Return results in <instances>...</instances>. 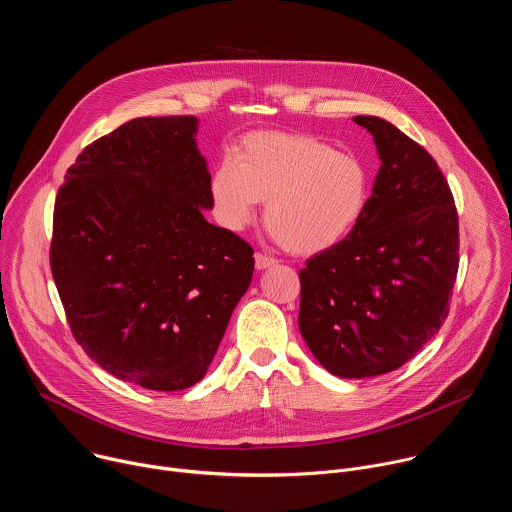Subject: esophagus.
<instances>
[{"instance_id":"esophagus-1","label":"esophagus","mask_w":512,"mask_h":512,"mask_svg":"<svg viewBox=\"0 0 512 512\" xmlns=\"http://www.w3.org/2000/svg\"><path fill=\"white\" fill-rule=\"evenodd\" d=\"M275 263H277L275 257H269V255H265V253H257V255H255V267H257L259 271L269 269V267H273Z\"/></svg>"}]
</instances>
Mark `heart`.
Listing matches in <instances>:
<instances>
[{
  "label": "heart",
  "instance_id": "b5f03b06",
  "mask_svg": "<svg viewBox=\"0 0 512 512\" xmlns=\"http://www.w3.org/2000/svg\"><path fill=\"white\" fill-rule=\"evenodd\" d=\"M210 198L225 229L243 231L265 204V225L291 253L316 255L346 239L369 202V172L314 135L255 131L212 172Z\"/></svg>",
  "mask_w": 512,
  "mask_h": 512
}]
</instances>
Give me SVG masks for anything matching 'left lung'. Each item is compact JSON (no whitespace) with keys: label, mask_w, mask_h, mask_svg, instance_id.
<instances>
[{"label":"left lung","mask_w":512,"mask_h":512,"mask_svg":"<svg viewBox=\"0 0 512 512\" xmlns=\"http://www.w3.org/2000/svg\"><path fill=\"white\" fill-rule=\"evenodd\" d=\"M381 168L352 233L300 271V332L342 379L391 373L440 332L458 275V212L425 148L393 123L356 115Z\"/></svg>","instance_id":"obj_1"}]
</instances>
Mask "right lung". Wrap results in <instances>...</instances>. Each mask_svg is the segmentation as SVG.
<instances>
[{"mask_svg": "<svg viewBox=\"0 0 512 512\" xmlns=\"http://www.w3.org/2000/svg\"><path fill=\"white\" fill-rule=\"evenodd\" d=\"M198 119L137 117L83 150L54 204L50 269L72 336L113 377L180 391L208 371L253 277L210 225Z\"/></svg>", "mask_w": 512, "mask_h": 512, "instance_id": "add662e5", "label": "right lung"}]
</instances>
